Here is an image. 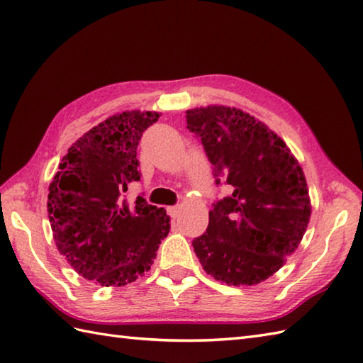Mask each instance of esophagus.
<instances>
[{
	"label": "esophagus",
	"mask_w": 363,
	"mask_h": 363,
	"mask_svg": "<svg viewBox=\"0 0 363 363\" xmlns=\"http://www.w3.org/2000/svg\"><path fill=\"white\" fill-rule=\"evenodd\" d=\"M179 211H181L179 206H169L168 209H167L168 215H169V217H172V218H176L177 215H179Z\"/></svg>",
	"instance_id": "1"
}]
</instances>
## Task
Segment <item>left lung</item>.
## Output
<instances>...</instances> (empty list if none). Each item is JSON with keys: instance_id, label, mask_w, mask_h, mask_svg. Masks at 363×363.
I'll use <instances>...</instances> for the list:
<instances>
[{"instance_id": "obj_1", "label": "left lung", "mask_w": 363, "mask_h": 363, "mask_svg": "<svg viewBox=\"0 0 363 363\" xmlns=\"http://www.w3.org/2000/svg\"><path fill=\"white\" fill-rule=\"evenodd\" d=\"M217 177L233 191L209 212L194 238L204 272L228 285H254L290 257L311 220L309 190L298 160L272 129L235 107L186 112Z\"/></svg>"}]
</instances>
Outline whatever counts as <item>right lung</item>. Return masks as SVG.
Returning <instances> with one entry per match:
<instances>
[{"mask_svg": "<svg viewBox=\"0 0 363 363\" xmlns=\"http://www.w3.org/2000/svg\"><path fill=\"white\" fill-rule=\"evenodd\" d=\"M157 112L126 111L99 123L68 150L52 177L48 217L59 252L74 272L103 287L134 282L151 268L169 233L165 209L137 196V146Z\"/></svg>", "mask_w": 363, "mask_h": 363, "instance_id": "obj_1", "label": "right lung"}]
</instances>
